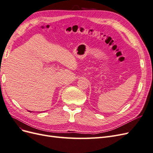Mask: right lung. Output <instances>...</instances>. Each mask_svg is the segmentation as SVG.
I'll return each mask as SVG.
<instances>
[{"label":"right lung","mask_w":153,"mask_h":153,"mask_svg":"<svg viewBox=\"0 0 153 153\" xmlns=\"http://www.w3.org/2000/svg\"><path fill=\"white\" fill-rule=\"evenodd\" d=\"M29 112H30V111H29Z\"/></svg>","instance_id":"1"}]
</instances>
